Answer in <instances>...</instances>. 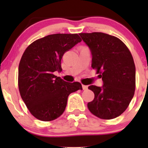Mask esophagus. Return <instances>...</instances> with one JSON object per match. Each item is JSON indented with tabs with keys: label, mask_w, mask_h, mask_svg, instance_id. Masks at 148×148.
I'll list each match as a JSON object with an SVG mask.
<instances>
[{
	"label": "esophagus",
	"mask_w": 148,
	"mask_h": 148,
	"mask_svg": "<svg viewBox=\"0 0 148 148\" xmlns=\"http://www.w3.org/2000/svg\"><path fill=\"white\" fill-rule=\"evenodd\" d=\"M87 88H88V86H86V85H84V84H82V89H83V90H86V89H87Z\"/></svg>",
	"instance_id": "1"
}]
</instances>
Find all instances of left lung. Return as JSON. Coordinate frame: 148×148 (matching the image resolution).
Segmentation results:
<instances>
[{"label": "left lung", "mask_w": 148, "mask_h": 148, "mask_svg": "<svg viewBox=\"0 0 148 148\" xmlns=\"http://www.w3.org/2000/svg\"><path fill=\"white\" fill-rule=\"evenodd\" d=\"M92 52V67L102 79V87L90 85L95 94L89 111L103 120L118 117L126 110L135 90V66L127 46L120 38L101 32L81 33Z\"/></svg>", "instance_id": "obj_1"}]
</instances>
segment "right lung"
I'll list each match as a JSON object with an SVG mask.
<instances>
[{"mask_svg": "<svg viewBox=\"0 0 148 148\" xmlns=\"http://www.w3.org/2000/svg\"><path fill=\"white\" fill-rule=\"evenodd\" d=\"M81 41L77 34H51L34 41L23 52L18 66L19 92L38 120L48 122L60 117L69 95L82 89L79 82H66L53 74L62 70L65 52Z\"/></svg>", "mask_w": 148, "mask_h": 148, "instance_id": "add662e5", "label": "right lung"}]
</instances>
